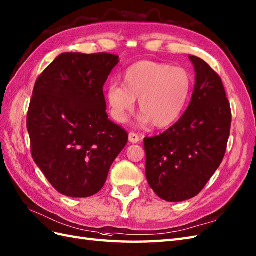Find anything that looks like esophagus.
Wrapping results in <instances>:
<instances>
[{
    "label": "esophagus",
    "instance_id": "obj_1",
    "mask_svg": "<svg viewBox=\"0 0 256 256\" xmlns=\"http://www.w3.org/2000/svg\"><path fill=\"white\" fill-rule=\"evenodd\" d=\"M128 140H130V142H140V136L136 134V133H134V132H130V134H128Z\"/></svg>",
    "mask_w": 256,
    "mask_h": 256
}]
</instances>
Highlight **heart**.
I'll return each instance as SVG.
<instances>
[{"mask_svg": "<svg viewBox=\"0 0 256 256\" xmlns=\"http://www.w3.org/2000/svg\"><path fill=\"white\" fill-rule=\"evenodd\" d=\"M193 77L186 68L170 64L140 61L124 72L123 86L111 82L106 87V99L112 118L126 122L135 99L142 114V122L164 128L181 116L188 102Z\"/></svg>", "mask_w": 256, "mask_h": 256, "instance_id": "heart-1", "label": "heart"}]
</instances>
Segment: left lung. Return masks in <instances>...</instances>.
Returning a JSON list of instances; mask_svg holds the SVG:
<instances>
[{"instance_id":"8db88e82","label":"left lung","mask_w":256,"mask_h":256,"mask_svg":"<svg viewBox=\"0 0 256 256\" xmlns=\"http://www.w3.org/2000/svg\"><path fill=\"white\" fill-rule=\"evenodd\" d=\"M195 87L186 111L162 134L144 138L146 178L160 198L182 202L204 188L224 157L231 109L220 76L190 56Z\"/></svg>"}]
</instances>
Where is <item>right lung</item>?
Listing matches in <instances>:
<instances>
[{
	"label": "right lung",
	"instance_id": "1",
	"mask_svg": "<svg viewBox=\"0 0 256 256\" xmlns=\"http://www.w3.org/2000/svg\"><path fill=\"white\" fill-rule=\"evenodd\" d=\"M118 63L106 52L62 53L36 80L27 114L32 155L63 195L98 193L128 140L106 112L104 85Z\"/></svg>",
	"mask_w": 256,
	"mask_h": 256
}]
</instances>
